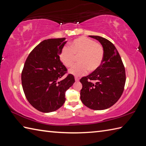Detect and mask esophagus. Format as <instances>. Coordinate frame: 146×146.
Masks as SVG:
<instances>
[{"instance_id":"esophagus-1","label":"esophagus","mask_w":146,"mask_h":146,"mask_svg":"<svg viewBox=\"0 0 146 146\" xmlns=\"http://www.w3.org/2000/svg\"><path fill=\"white\" fill-rule=\"evenodd\" d=\"M75 81H76V82H78V81H79V78H78V77L75 76Z\"/></svg>"}]
</instances>
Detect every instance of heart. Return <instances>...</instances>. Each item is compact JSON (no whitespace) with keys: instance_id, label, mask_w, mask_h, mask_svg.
<instances>
[{"instance_id":"1","label":"heart","mask_w":146,"mask_h":146,"mask_svg":"<svg viewBox=\"0 0 146 146\" xmlns=\"http://www.w3.org/2000/svg\"><path fill=\"white\" fill-rule=\"evenodd\" d=\"M71 48L65 46L61 52V60L66 67L74 64L76 56L80 63L73 66L70 73L75 76H83L90 71L97 70L100 66L104 58L103 46L93 39L81 37L71 43Z\"/></svg>"}]
</instances>
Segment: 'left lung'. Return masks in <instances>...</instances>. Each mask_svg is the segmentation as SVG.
Masks as SVG:
<instances>
[{
    "label": "left lung",
    "mask_w": 146,
    "mask_h": 146,
    "mask_svg": "<svg viewBox=\"0 0 146 146\" xmlns=\"http://www.w3.org/2000/svg\"><path fill=\"white\" fill-rule=\"evenodd\" d=\"M89 36L103 46L104 58L97 70L80 79L82 84L80 99L91 109L105 110L115 104L122 95L126 80L125 70L113 43L100 36Z\"/></svg>",
    "instance_id": "8db88e82"
}]
</instances>
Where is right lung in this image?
Masks as SVG:
<instances>
[{"mask_svg":"<svg viewBox=\"0 0 146 146\" xmlns=\"http://www.w3.org/2000/svg\"><path fill=\"white\" fill-rule=\"evenodd\" d=\"M66 38L46 39L37 45L27 56L21 73L23 88L27 101L41 112L60 108L64 103L65 93L75 83L68 74L60 81L67 69L60 55Z\"/></svg>","mask_w":146,"mask_h":146,"instance_id":"1","label":"right lung"}]
</instances>
